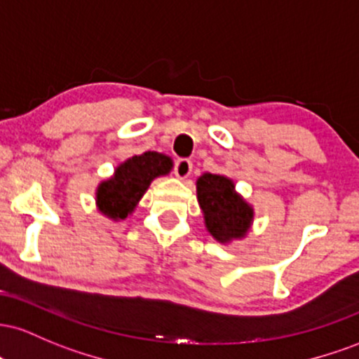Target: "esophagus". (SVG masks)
Listing matches in <instances>:
<instances>
[{"label": "esophagus", "mask_w": 359, "mask_h": 359, "mask_svg": "<svg viewBox=\"0 0 359 359\" xmlns=\"http://www.w3.org/2000/svg\"><path fill=\"white\" fill-rule=\"evenodd\" d=\"M191 169H193V164H191L190 159L181 158L175 163V172H176V176H178V178H181V180L188 178V176L191 175Z\"/></svg>", "instance_id": "1"}]
</instances>
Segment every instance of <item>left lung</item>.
I'll use <instances>...</instances> for the list:
<instances>
[{
    "label": "left lung",
    "instance_id": "left-lung-1",
    "mask_svg": "<svg viewBox=\"0 0 359 359\" xmlns=\"http://www.w3.org/2000/svg\"><path fill=\"white\" fill-rule=\"evenodd\" d=\"M196 195L207 231L219 243L241 239L248 233L255 212L233 190L232 180L205 172L196 181Z\"/></svg>",
    "mask_w": 359,
    "mask_h": 359
}]
</instances>
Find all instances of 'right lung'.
I'll return each instance as SVG.
<instances>
[{
    "mask_svg": "<svg viewBox=\"0 0 359 359\" xmlns=\"http://www.w3.org/2000/svg\"><path fill=\"white\" fill-rule=\"evenodd\" d=\"M171 168V158L154 151L127 159L115 169V175L110 180L100 183L96 190L100 212L108 219L123 220L142 198L151 181L168 175Z\"/></svg>",
    "mask_w": 359,
    "mask_h": 359,
    "instance_id": "1",
    "label": "right lung"
}]
</instances>
